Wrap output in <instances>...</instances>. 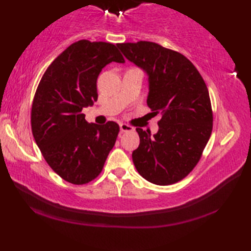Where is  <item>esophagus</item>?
<instances>
[{
	"instance_id": "34e87169",
	"label": "esophagus",
	"mask_w": 251,
	"mask_h": 251,
	"mask_svg": "<svg viewBox=\"0 0 251 251\" xmlns=\"http://www.w3.org/2000/svg\"><path fill=\"white\" fill-rule=\"evenodd\" d=\"M120 129L122 132H126V131H134L135 128L134 127H131L129 125L125 124V123H122V124H120Z\"/></svg>"
}]
</instances>
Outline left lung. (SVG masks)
I'll return each mask as SVG.
<instances>
[{
  "instance_id": "obj_1",
  "label": "left lung",
  "mask_w": 251,
  "mask_h": 251,
  "mask_svg": "<svg viewBox=\"0 0 251 251\" xmlns=\"http://www.w3.org/2000/svg\"><path fill=\"white\" fill-rule=\"evenodd\" d=\"M117 47L148 74L147 103L161 115L155 135L136 128L140 145L132 162L149 182L174 184L193 170L211 135L214 117L205 81L185 56L153 42Z\"/></svg>"
}]
</instances>
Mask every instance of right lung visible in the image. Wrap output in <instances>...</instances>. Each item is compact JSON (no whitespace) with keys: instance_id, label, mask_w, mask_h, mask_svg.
Instances as JSON below:
<instances>
[{"instance_id":"right-lung-1","label":"right lung","mask_w":251,"mask_h":251,"mask_svg":"<svg viewBox=\"0 0 251 251\" xmlns=\"http://www.w3.org/2000/svg\"><path fill=\"white\" fill-rule=\"evenodd\" d=\"M112 61L125 62L114 44L77 41L50 63L36 88L32 134L50 168L72 184L98 177L119 135L115 122L88 124L82 113L97 101L98 75Z\"/></svg>"}]
</instances>
